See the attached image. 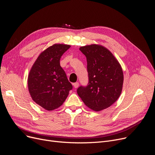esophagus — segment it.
<instances>
[{
  "instance_id": "esophagus-1",
  "label": "esophagus",
  "mask_w": 155,
  "mask_h": 155,
  "mask_svg": "<svg viewBox=\"0 0 155 155\" xmlns=\"http://www.w3.org/2000/svg\"><path fill=\"white\" fill-rule=\"evenodd\" d=\"M73 85V86H74V88H77L79 86V83L78 82H75V83H74Z\"/></svg>"
}]
</instances>
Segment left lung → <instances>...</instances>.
<instances>
[{
  "label": "left lung",
  "mask_w": 155,
  "mask_h": 155,
  "mask_svg": "<svg viewBox=\"0 0 155 155\" xmlns=\"http://www.w3.org/2000/svg\"><path fill=\"white\" fill-rule=\"evenodd\" d=\"M86 57L89 82L80 86L77 94L91 109L100 111L111 106L119 98L123 84L121 65L110 51L98 45L80 48Z\"/></svg>",
  "instance_id": "left-lung-1"
}]
</instances>
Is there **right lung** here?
I'll use <instances>...</instances> for the list:
<instances>
[{
    "instance_id": "right-lung-1",
    "label": "right lung",
    "mask_w": 155,
    "mask_h": 155,
    "mask_svg": "<svg viewBox=\"0 0 155 155\" xmlns=\"http://www.w3.org/2000/svg\"><path fill=\"white\" fill-rule=\"evenodd\" d=\"M70 45L55 44L46 49L34 62L28 77V87L32 100L47 110L59 108L73 89L61 57Z\"/></svg>"
}]
</instances>
